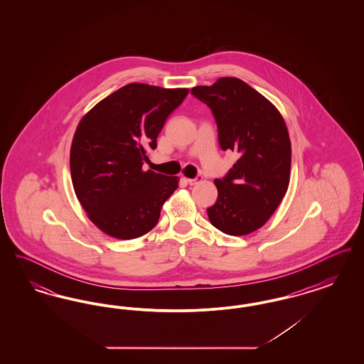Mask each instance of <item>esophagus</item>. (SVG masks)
<instances>
[{"instance_id":"1","label":"esophagus","mask_w":364,"mask_h":364,"mask_svg":"<svg viewBox=\"0 0 364 364\" xmlns=\"http://www.w3.org/2000/svg\"><path fill=\"white\" fill-rule=\"evenodd\" d=\"M187 181H188L190 186H195V184H198V183L202 181V176H196L195 178H187Z\"/></svg>"}]
</instances>
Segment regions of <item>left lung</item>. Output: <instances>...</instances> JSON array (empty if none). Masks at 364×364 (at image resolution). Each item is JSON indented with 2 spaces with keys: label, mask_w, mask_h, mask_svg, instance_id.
Here are the masks:
<instances>
[{
  "label": "left lung",
  "mask_w": 364,
  "mask_h": 364,
  "mask_svg": "<svg viewBox=\"0 0 364 364\" xmlns=\"http://www.w3.org/2000/svg\"><path fill=\"white\" fill-rule=\"evenodd\" d=\"M191 94L211 109L221 149L239 154L225 177L214 180L218 198L208 220L226 235H248L267 223L288 190V128L277 107L237 77L193 87Z\"/></svg>",
  "instance_id": "1"
}]
</instances>
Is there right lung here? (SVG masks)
Listing matches in <instances>:
<instances>
[{
  "label": "right lung",
  "mask_w": 364,
  "mask_h": 364,
  "mask_svg": "<svg viewBox=\"0 0 364 364\" xmlns=\"http://www.w3.org/2000/svg\"><path fill=\"white\" fill-rule=\"evenodd\" d=\"M188 88L131 83L95 105L70 146V177L88 218L106 235L131 240L156 225L178 187L174 176L144 172L147 151Z\"/></svg>",
  "instance_id": "right-lung-1"
}]
</instances>
